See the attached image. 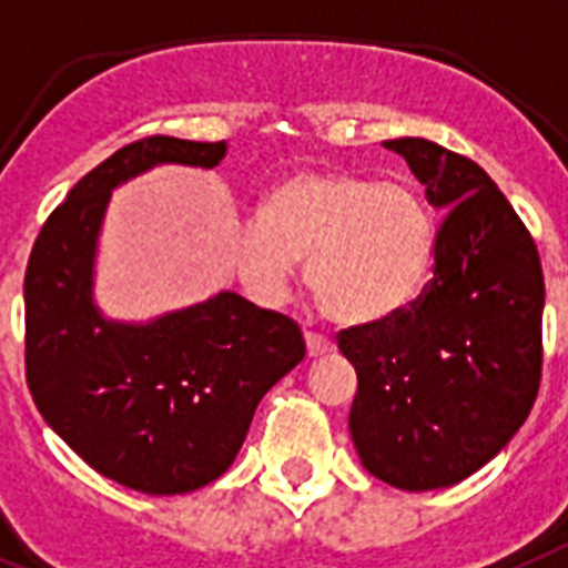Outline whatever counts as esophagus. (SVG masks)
Wrapping results in <instances>:
<instances>
[{
  "label": "esophagus",
  "instance_id": "1",
  "mask_svg": "<svg viewBox=\"0 0 568 568\" xmlns=\"http://www.w3.org/2000/svg\"><path fill=\"white\" fill-rule=\"evenodd\" d=\"M303 338H306V353L312 358L326 356V353H332V341L326 338V335H317V332H306Z\"/></svg>",
  "mask_w": 568,
  "mask_h": 568
}]
</instances>
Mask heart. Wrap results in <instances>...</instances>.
Returning <instances> with one entry per match:
<instances>
[{"mask_svg":"<svg viewBox=\"0 0 568 568\" xmlns=\"http://www.w3.org/2000/svg\"><path fill=\"white\" fill-rule=\"evenodd\" d=\"M437 227L417 189L347 169H300L262 201L233 242V265L265 306L288 292L297 260L317 306L341 326H373L419 294Z\"/></svg>","mask_w":568,"mask_h":568,"instance_id":"obj_1","label":"heart"}]
</instances>
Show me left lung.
Here are the masks:
<instances>
[{
	"label": "left lung",
	"mask_w": 568,
	"mask_h": 568,
	"mask_svg": "<svg viewBox=\"0 0 568 568\" xmlns=\"http://www.w3.org/2000/svg\"><path fill=\"white\" fill-rule=\"evenodd\" d=\"M385 149L444 221L435 276L412 308L341 332L358 376L349 435L379 481L440 490L496 458L531 414L546 285L531 233L481 165L423 136Z\"/></svg>",
	"instance_id": "obj_1"
}]
</instances>
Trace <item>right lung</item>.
<instances>
[{"mask_svg":"<svg viewBox=\"0 0 568 568\" xmlns=\"http://www.w3.org/2000/svg\"><path fill=\"white\" fill-rule=\"evenodd\" d=\"M227 142L149 136L78 180L49 215L26 271V379L37 412L95 473L149 496L215 481L256 405L303 356L292 317L219 292L151 321L95 306L110 195L154 165L212 169Z\"/></svg>","mask_w":568,"mask_h":568,"instance_id":"right-lung-1","label":"right lung"}]
</instances>
